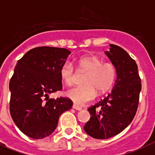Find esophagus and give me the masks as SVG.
<instances>
[{
    "label": "esophagus",
    "instance_id": "esophagus-1",
    "mask_svg": "<svg viewBox=\"0 0 155 155\" xmlns=\"http://www.w3.org/2000/svg\"><path fill=\"white\" fill-rule=\"evenodd\" d=\"M72 108H74V109H75V110H78V111L82 110V108H81V107L76 105V104H74L72 105Z\"/></svg>",
    "mask_w": 155,
    "mask_h": 155
}]
</instances>
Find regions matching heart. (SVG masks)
Masks as SVG:
<instances>
[{"instance_id": "obj_1", "label": "heart", "mask_w": 155, "mask_h": 155, "mask_svg": "<svg viewBox=\"0 0 155 155\" xmlns=\"http://www.w3.org/2000/svg\"><path fill=\"white\" fill-rule=\"evenodd\" d=\"M80 69L87 71L85 75L84 85L71 88L66 92V96L79 105H84L96 98L97 92L100 94L110 89L115 82L117 70L111 63H103L101 58L95 55L83 56L78 60ZM62 81L71 86L75 80V71L73 65L66 62L59 71Z\"/></svg>"}]
</instances>
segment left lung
Masks as SVG:
<instances>
[{
	"label": "left lung",
	"instance_id": "obj_1",
	"mask_svg": "<svg viewBox=\"0 0 155 155\" xmlns=\"http://www.w3.org/2000/svg\"><path fill=\"white\" fill-rule=\"evenodd\" d=\"M117 70V80L111 93L87 108L92 116L84 131L93 138L106 139L120 134L134 117L142 89L137 65L121 47L110 44L105 51Z\"/></svg>",
	"mask_w": 155,
	"mask_h": 155
}]
</instances>
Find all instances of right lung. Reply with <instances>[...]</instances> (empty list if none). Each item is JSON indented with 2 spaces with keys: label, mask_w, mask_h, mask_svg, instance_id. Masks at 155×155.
Returning <instances> with one entry per match:
<instances>
[{
  "label": "right lung",
  "mask_w": 155,
  "mask_h": 155,
  "mask_svg": "<svg viewBox=\"0 0 155 155\" xmlns=\"http://www.w3.org/2000/svg\"><path fill=\"white\" fill-rule=\"evenodd\" d=\"M69 50L41 47L30 50L18 61L9 81L11 117L18 129L28 137L41 139L54 131L58 118L72 107L68 98L50 99L62 90L60 68Z\"/></svg>",
  "instance_id": "add662e5"
}]
</instances>
